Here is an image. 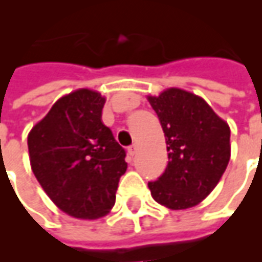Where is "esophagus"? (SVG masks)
Returning a JSON list of instances; mask_svg holds the SVG:
<instances>
[{"mask_svg": "<svg viewBox=\"0 0 262 262\" xmlns=\"http://www.w3.org/2000/svg\"><path fill=\"white\" fill-rule=\"evenodd\" d=\"M137 153H138V145L137 143H134V145H131V146L128 147V155L131 157L137 156Z\"/></svg>", "mask_w": 262, "mask_h": 262, "instance_id": "esophagus-1", "label": "esophagus"}]
</instances>
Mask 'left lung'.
Wrapping results in <instances>:
<instances>
[{"label": "left lung", "mask_w": 262, "mask_h": 262, "mask_svg": "<svg viewBox=\"0 0 262 262\" xmlns=\"http://www.w3.org/2000/svg\"><path fill=\"white\" fill-rule=\"evenodd\" d=\"M166 137L168 164L147 186L171 210L199 204L215 188L231 157V129L200 96L168 88L149 96Z\"/></svg>", "instance_id": "8db88e82"}]
</instances>
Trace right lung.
<instances>
[{
  "mask_svg": "<svg viewBox=\"0 0 262 262\" xmlns=\"http://www.w3.org/2000/svg\"><path fill=\"white\" fill-rule=\"evenodd\" d=\"M105 98L77 90L55 102L27 137L31 170L45 193L69 215L103 217L115 206L125 150L102 123Z\"/></svg>",
  "mask_w": 262,
  "mask_h": 262,
  "instance_id": "1",
  "label": "right lung"
}]
</instances>
